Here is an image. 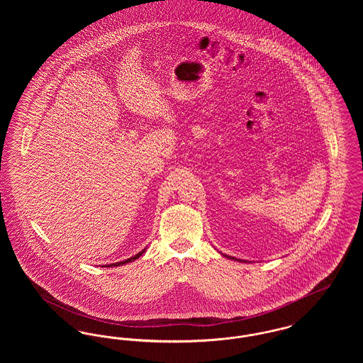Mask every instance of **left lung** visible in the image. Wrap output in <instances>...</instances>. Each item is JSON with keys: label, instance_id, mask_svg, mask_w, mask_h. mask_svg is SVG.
<instances>
[{"label": "left lung", "instance_id": "obj_1", "mask_svg": "<svg viewBox=\"0 0 363 363\" xmlns=\"http://www.w3.org/2000/svg\"><path fill=\"white\" fill-rule=\"evenodd\" d=\"M223 256H225V257H227V259H234V261H240V262H246V261H245V259H235V257H231V256H227V255H223Z\"/></svg>", "mask_w": 363, "mask_h": 363}]
</instances>
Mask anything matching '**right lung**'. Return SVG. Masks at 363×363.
<instances>
[{"mask_svg": "<svg viewBox=\"0 0 363 363\" xmlns=\"http://www.w3.org/2000/svg\"><path fill=\"white\" fill-rule=\"evenodd\" d=\"M145 250H147V247H145V249H143L141 252H138V255H135V256H133V257H130V259H123V261H120V262H113V264H110V265H104V267H120V265H123V264L132 262V261L138 259V257H141V256L145 253Z\"/></svg>", "mask_w": 363, "mask_h": 363, "instance_id": "1", "label": "right lung"}]
</instances>
